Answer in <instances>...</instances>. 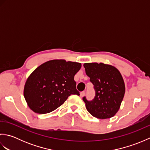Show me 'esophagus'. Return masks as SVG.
I'll list each match as a JSON object with an SVG mask.
<instances>
[{"mask_svg": "<svg viewBox=\"0 0 150 150\" xmlns=\"http://www.w3.org/2000/svg\"><path fill=\"white\" fill-rule=\"evenodd\" d=\"M85 95V91H81L80 93V97H83Z\"/></svg>", "mask_w": 150, "mask_h": 150, "instance_id": "obj_1", "label": "esophagus"}]
</instances>
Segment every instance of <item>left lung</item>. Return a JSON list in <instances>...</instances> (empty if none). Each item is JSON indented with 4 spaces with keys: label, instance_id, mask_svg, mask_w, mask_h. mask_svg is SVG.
Returning a JSON list of instances; mask_svg holds the SVG:
<instances>
[{
    "label": "left lung",
    "instance_id": "left-lung-1",
    "mask_svg": "<svg viewBox=\"0 0 150 150\" xmlns=\"http://www.w3.org/2000/svg\"><path fill=\"white\" fill-rule=\"evenodd\" d=\"M86 75L94 86L93 100L84 97L86 107L91 115L100 119L113 117L119 110L125 93L123 78L116 68L104 63H85Z\"/></svg>",
    "mask_w": 150,
    "mask_h": 150
}]
</instances>
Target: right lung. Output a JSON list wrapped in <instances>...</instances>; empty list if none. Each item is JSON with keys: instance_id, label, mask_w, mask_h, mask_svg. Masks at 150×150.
I'll return each instance as SVG.
<instances>
[{"instance_id": "1", "label": "right lung", "mask_w": 150, "mask_h": 150, "mask_svg": "<svg viewBox=\"0 0 150 150\" xmlns=\"http://www.w3.org/2000/svg\"><path fill=\"white\" fill-rule=\"evenodd\" d=\"M81 68L79 62L52 60L39 66L28 78L24 96L34 112L44 114L56 110L71 95H80L74 76Z\"/></svg>"}]
</instances>
